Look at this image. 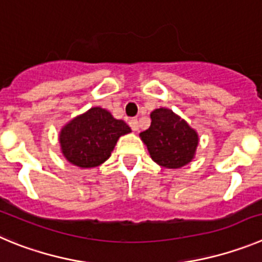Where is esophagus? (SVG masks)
<instances>
[{"mask_svg":"<svg viewBox=\"0 0 262 262\" xmlns=\"http://www.w3.org/2000/svg\"><path fill=\"white\" fill-rule=\"evenodd\" d=\"M129 126L132 128V130H134V132L138 130V120L137 119L129 120Z\"/></svg>","mask_w":262,"mask_h":262,"instance_id":"obj_1","label":"esophagus"}]
</instances>
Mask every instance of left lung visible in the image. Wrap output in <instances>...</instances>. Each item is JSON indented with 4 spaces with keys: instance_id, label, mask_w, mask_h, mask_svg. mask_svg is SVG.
<instances>
[{
    "instance_id": "1",
    "label": "left lung",
    "mask_w": 262,
    "mask_h": 262,
    "mask_svg": "<svg viewBox=\"0 0 262 262\" xmlns=\"http://www.w3.org/2000/svg\"><path fill=\"white\" fill-rule=\"evenodd\" d=\"M151 125L140 137L152 160L166 168H180L192 160L199 145L197 133L171 110L151 112Z\"/></svg>"
}]
</instances>
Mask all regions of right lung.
Wrapping results in <instances>:
<instances>
[{"label": "right lung", "mask_w": 262, "mask_h": 262, "mask_svg": "<svg viewBox=\"0 0 262 262\" xmlns=\"http://www.w3.org/2000/svg\"><path fill=\"white\" fill-rule=\"evenodd\" d=\"M130 128L103 108H91L61 130L62 152L70 163L82 168L102 164L110 158L117 140Z\"/></svg>", "instance_id": "add662e5"}]
</instances>
